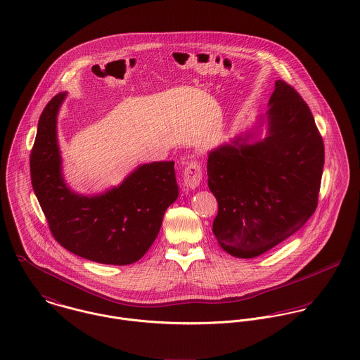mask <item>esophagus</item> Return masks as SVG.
<instances>
[{
	"label": "esophagus",
	"instance_id": "1",
	"mask_svg": "<svg viewBox=\"0 0 360 360\" xmlns=\"http://www.w3.org/2000/svg\"><path fill=\"white\" fill-rule=\"evenodd\" d=\"M202 167L197 160L188 162V165L184 169V186L190 190H195L201 181H202Z\"/></svg>",
	"mask_w": 360,
	"mask_h": 360
}]
</instances>
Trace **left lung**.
Masks as SVG:
<instances>
[{
  "instance_id": "obj_1",
  "label": "left lung",
  "mask_w": 360,
  "mask_h": 360,
  "mask_svg": "<svg viewBox=\"0 0 360 360\" xmlns=\"http://www.w3.org/2000/svg\"><path fill=\"white\" fill-rule=\"evenodd\" d=\"M267 106L207 153V187L219 204L212 230L223 251L241 259L270 251L308 221L323 174V140L301 96L277 80Z\"/></svg>"
}]
</instances>
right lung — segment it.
<instances>
[{
    "instance_id": "right-lung-1",
    "label": "right lung",
    "mask_w": 360,
    "mask_h": 360,
    "mask_svg": "<svg viewBox=\"0 0 360 360\" xmlns=\"http://www.w3.org/2000/svg\"><path fill=\"white\" fill-rule=\"evenodd\" d=\"M66 96L56 94L39 120L30 155L34 194L63 248L103 264L134 263L154 244L166 209L179 197L174 162L143 163L103 193H76L65 180L58 141V115Z\"/></svg>"
}]
</instances>
